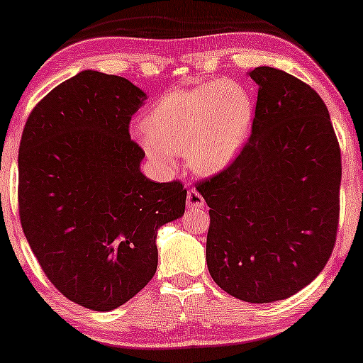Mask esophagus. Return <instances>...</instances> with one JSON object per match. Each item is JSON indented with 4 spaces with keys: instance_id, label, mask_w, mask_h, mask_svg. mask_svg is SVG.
Instances as JSON below:
<instances>
[{
    "instance_id": "1",
    "label": "esophagus",
    "mask_w": 363,
    "mask_h": 363,
    "mask_svg": "<svg viewBox=\"0 0 363 363\" xmlns=\"http://www.w3.org/2000/svg\"><path fill=\"white\" fill-rule=\"evenodd\" d=\"M186 203L189 209H201V207H204V198L196 190H189Z\"/></svg>"
}]
</instances>
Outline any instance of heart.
Segmentation results:
<instances>
[{
    "mask_svg": "<svg viewBox=\"0 0 363 363\" xmlns=\"http://www.w3.org/2000/svg\"><path fill=\"white\" fill-rule=\"evenodd\" d=\"M254 123V101L242 84L217 79L190 90H172L152 106L137 130L146 156L157 165L187 156L195 173L223 172L248 142Z\"/></svg>",
    "mask_w": 363,
    "mask_h": 363,
    "instance_id": "b5f03b06",
    "label": "heart"
}]
</instances>
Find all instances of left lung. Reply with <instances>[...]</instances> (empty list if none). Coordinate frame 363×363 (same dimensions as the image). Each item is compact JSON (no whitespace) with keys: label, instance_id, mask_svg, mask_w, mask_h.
<instances>
[{"label":"left lung","instance_id":"obj_1","mask_svg":"<svg viewBox=\"0 0 363 363\" xmlns=\"http://www.w3.org/2000/svg\"><path fill=\"white\" fill-rule=\"evenodd\" d=\"M259 86L250 140L198 184L211 207L206 260L229 295L265 304L309 285L333 254L342 157L326 104L295 76L248 73Z\"/></svg>","mask_w":363,"mask_h":363}]
</instances>
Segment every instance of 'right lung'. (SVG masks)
I'll use <instances>...</instances> for the list:
<instances>
[{
    "label": "right lung",
    "instance_id": "right-lung-1",
    "mask_svg": "<svg viewBox=\"0 0 363 363\" xmlns=\"http://www.w3.org/2000/svg\"><path fill=\"white\" fill-rule=\"evenodd\" d=\"M146 94L121 76L84 70L52 89L23 129L18 206L23 233L64 296L109 312L157 268V229L181 218L187 190L140 172L129 121Z\"/></svg>",
    "mask_w": 363,
    "mask_h": 363
}]
</instances>
